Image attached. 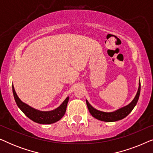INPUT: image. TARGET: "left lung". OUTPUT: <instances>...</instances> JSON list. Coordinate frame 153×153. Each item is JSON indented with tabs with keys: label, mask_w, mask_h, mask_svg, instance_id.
I'll use <instances>...</instances> for the list:
<instances>
[{
	"label": "left lung",
	"mask_w": 153,
	"mask_h": 153,
	"mask_svg": "<svg viewBox=\"0 0 153 153\" xmlns=\"http://www.w3.org/2000/svg\"><path fill=\"white\" fill-rule=\"evenodd\" d=\"M140 91H141V82H140L139 80V88H138L137 93L132 101L127 105L118 108V109L114 111L104 112L102 111L96 109L93 106H91V104H90L88 101L86 100L89 112L91 113L92 116L95 118L97 119V120L104 121V122H115V121L122 120V119L128 116L129 113L133 110L134 106L137 105L140 95Z\"/></svg>",
	"instance_id": "1"
}]
</instances>
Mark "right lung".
I'll list each match as a JSON object with an SVG mask.
<instances>
[{
  "label": "right lung",
  "instance_id": "right-lung-1",
  "mask_svg": "<svg viewBox=\"0 0 153 153\" xmlns=\"http://www.w3.org/2000/svg\"><path fill=\"white\" fill-rule=\"evenodd\" d=\"M12 91L16 103L21 111L30 120L43 125L52 124L60 120L65 114L67 105L70 98L69 97H67L63 102L55 109L51 111H39L23 102L16 95L13 84H12Z\"/></svg>",
  "mask_w": 153,
  "mask_h": 153
}]
</instances>
